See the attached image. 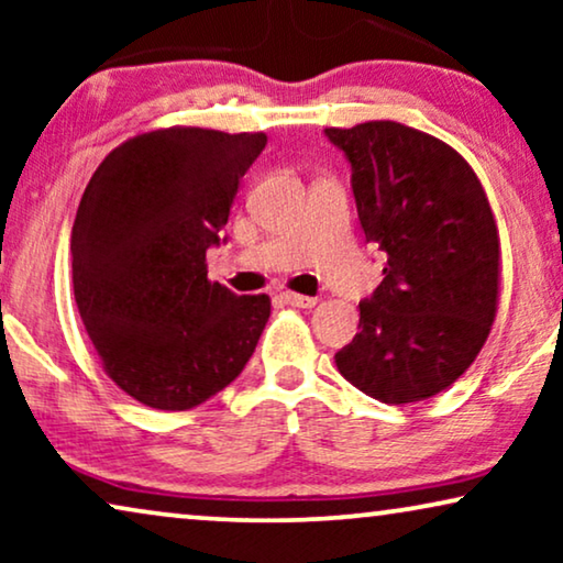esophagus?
Wrapping results in <instances>:
<instances>
[{"instance_id": "1", "label": "esophagus", "mask_w": 563, "mask_h": 563, "mask_svg": "<svg viewBox=\"0 0 563 563\" xmlns=\"http://www.w3.org/2000/svg\"><path fill=\"white\" fill-rule=\"evenodd\" d=\"M282 302L284 305H291V307H305V310H310V307L318 305V299L305 297V295H295V291H284Z\"/></svg>"}]
</instances>
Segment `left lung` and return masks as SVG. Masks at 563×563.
I'll return each instance as SVG.
<instances>
[{
  "instance_id": "8db88e82",
  "label": "left lung",
  "mask_w": 563,
  "mask_h": 563,
  "mask_svg": "<svg viewBox=\"0 0 563 563\" xmlns=\"http://www.w3.org/2000/svg\"><path fill=\"white\" fill-rule=\"evenodd\" d=\"M351 161L384 279L358 305V333L335 353L353 387L384 405L451 387L487 341L499 302V235L474 168L449 143L395 120L325 128Z\"/></svg>"
}]
</instances>
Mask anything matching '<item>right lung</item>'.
<instances>
[{"label": "right lung", "instance_id": "1", "mask_svg": "<svg viewBox=\"0 0 563 563\" xmlns=\"http://www.w3.org/2000/svg\"><path fill=\"white\" fill-rule=\"evenodd\" d=\"M264 145V133L148 130L118 145L84 189L71 230L76 307L107 376L145 407L207 402L256 351L272 299L207 279V249Z\"/></svg>", "mask_w": 563, "mask_h": 563}]
</instances>
